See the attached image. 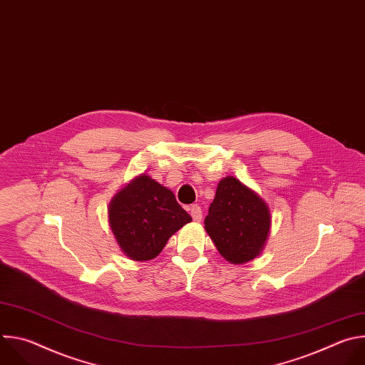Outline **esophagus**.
<instances>
[{
	"label": "esophagus",
	"instance_id": "1",
	"mask_svg": "<svg viewBox=\"0 0 365 365\" xmlns=\"http://www.w3.org/2000/svg\"><path fill=\"white\" fill-rule=\"evenodd\" d=\"M189 211H190L192 220H193L195 222H200V221H202V210H200V206L192 205V206L189 207Z\"/></svg>",
	"mask_w": 365,
	"mask_h": 365
}]
</instances>
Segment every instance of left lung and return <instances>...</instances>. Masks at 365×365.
I'll list each match as a JSON object with an SVG mask.
<instances>
[{
    "mask_svg": "<svg viewBox=\"0 0 365 365\" xmlns=\"http://www.w3.org/2000/svg\"><path fill=\"white\" fill-rule=\"evenodd\" d=\"M270 228V207L262 196L234 176L220 180L205 231L227 262L244 264L258 257Z\"/></svg>",
    "mask_w": 365,
    "mask_h": 365,
    "instance_id": "8db88e82",
    "label": "left lung"
}]
</instances>
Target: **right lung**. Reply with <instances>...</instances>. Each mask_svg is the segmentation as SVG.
I'll use <instances>...</instances> for the list:
<instances>
[{
  "label": "right lung",
  "instance_id": "obj_1",
  "mask_svg": "<svg viewBox=\"0 0 365 365\" xmlns=\"http://www.w3.org/2000/svg\"><path fill=\"white\" fill-rule=\"evenodd\" d=\"M190 221L173 192L145 173L130 180L108 205L115 241L134 262L158 257L169 238Z\"/></svg>",
  "mask_w": 365,
  "mask_h": 365
}]
</instances>
